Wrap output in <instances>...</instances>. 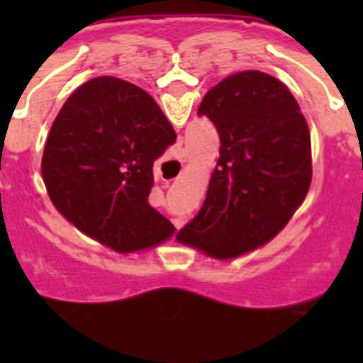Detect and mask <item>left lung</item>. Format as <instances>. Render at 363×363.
Listing matches in <instances>:
<instances>
[{"label":"left lung","instance_id":"obj_1","mask_svg":"<svg viewBox=\"0 0 363 363\" xmlns=\"http://www.w3.org/2000/svg\"><path fill=\"white\" fill-rule=\"evenodd\" d=\"M198 114L216 125L220 158L179 242L214 258H236L274 238L307 196L309 127L289 89L259 70L221 79Z\"/></svg>","mask_w":363,"mask_h":363}]
</instances>
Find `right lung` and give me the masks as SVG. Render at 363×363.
Returning a JSON list of instances; mask_svg holds the SVG:
<instances>
[{"mask_svg": "<svg viewBox=\"0 0 363 363\" xmlns=\"http://www.w3.org/2000/svg\"><path fill=\"white\" fill-rule=\"evenodd\" d=\"M174 142L172 125L143 89L112 76L89 79L63 104L45 143L50 201L116 252L158 245L174 225L147 198L154 160Z\"/></svg>", "mask_w": 363, "mask_h": 363, "instance_id": "obj_1", "label": "right lung"}]
</instances>
